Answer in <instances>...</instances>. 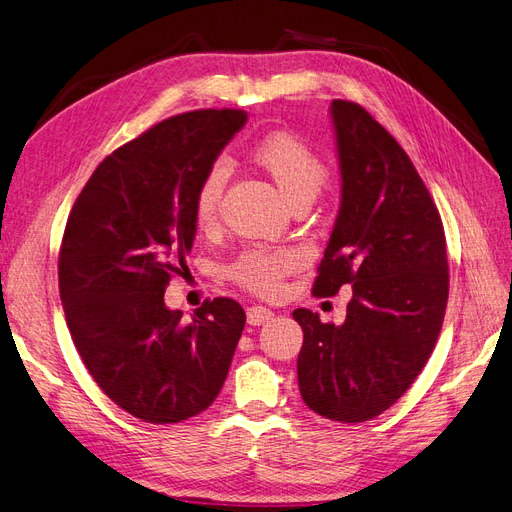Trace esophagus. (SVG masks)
I'll list each match as a JSON object with an SVG mask.
<instances>
[{
  "label": "esophagus",
  "mask_w": 512,
  "mask_h": 512,
  "mask_svg": "<svg viewBox=\"0 0 512 512\" xmlns=\"http://www.w3.org/2000/svg\"><path fill=\"white\" fill-rule=\"evenodd\" d=\"M272 319V310L266 306H251L246 310V321L251 325H263L266 321Z\"/></svg>",
  "instance_id": "obj_1"
}]
</instances>
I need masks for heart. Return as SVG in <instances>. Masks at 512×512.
<instances>
[{"instance_id":"b5f03b06","label":"heart","mask_w":512,"mask_h":512,"mask_svg":"<svg viewBox=\"0 0 512 512\" xmlns=\"http://www.w3.org/2000/svg\"><path fill=\"white\" fill-rule=\"evenodd\" d=\"M259 168L266 170L270 178L295 206L310 202L327 180V163L323 157L289 131H272L259 138L251 151ZM229 183V163L225 159L212 161L204 176L197 183L191 200V217L200 232H210L219 221V210ZM300 255L293 249H270L255 246L244 251L227 274L244 289L259 295H274L283 289L285 276L298 268Z\"/></svg>"}]
</instances>
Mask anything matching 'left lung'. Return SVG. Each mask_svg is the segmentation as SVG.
Instances as JSON below:
<instances>
[{"instance_id":"obj_1","label":"left lung","mask_w":512,"mask_h":512,"mask_svg":"<svg viewBox=\"0 0 512 512\" xmlns=\"http://www.w3.org/2000/svg\"><path fill=\"white\" fill-rule=\"evenodd\" d=\"M340 210L312 293L353 285L342 325L293 310L304 329L302 400L317 415L361 423L398 402L430 359L449 300L438 208L404 148L355 102L334 100Z\"/></svg>"}]
</instances>
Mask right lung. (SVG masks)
Masks as SVG:
<instances>
[{
	"instance_id": "obj_1",
	"label": "right lung",
	"mask_w": 512,
	"mask_h": 512,
	"mask_svg": "<svg viewBox=\"0 0 512 512\" xmlns=\"http://www.w3.org/2000/svg\"><path fill=\"white\" fill-rule=\"evenodd\" d=\"M246 123L244 110L176 114L108 155L72 206L59 293L78 355L108 398L178 423L217 398L242 336L236 300L170 310L163 293L193 249V191Z\"/></svg>"
}]
</instances>
